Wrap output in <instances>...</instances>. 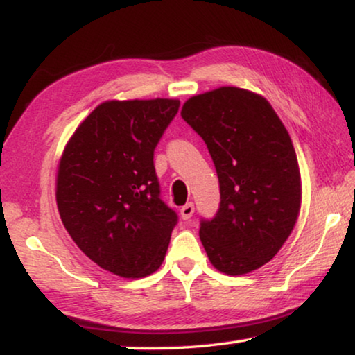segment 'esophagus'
I'll list each match as a JSON object with an SVG mask.
<instances>
[{
  "mask_svg": "<svg viewBox=\"0 0 355 355\" xmlns=\"http://www.w3.org/2000/svg\"><path fill=\"white\" fill-rule=\"evenodd\" d=\"M192 215H193V203L189 202L181 208V218L182 220H189Z\"/></svg>",
  "mask_w": 355,
  "mask_h": 355,
  "instance_id": "1",
  "label": "esophagus"
}]
</instances>
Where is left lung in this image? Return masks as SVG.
I'll return each mask as SVG.
<instances>
[{
  "mask_svg": "<svg viewBox=\"0 0 355 355\" xmlns=\"http://www.w3.org/2000/svg\"><path fill=\"white\" fill-rule=\"evenodd\" d=\"M181 116L205 140L220 179V210L200 225L208 260L230 276L259 270L293 232L302 203L288 130L265 96L239 87L193 95Z\"/></svg>",
  "mask_w": 355,
  "mask_h": 355,
  "instance_id": "obj_1",
  "label": "left lung"
}]
</instances>
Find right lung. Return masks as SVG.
<instances>
[{"label": "right lung", "instance_id": "add662e5", "mask_svg": "<svg viewBox=\"0 0 355 355\" xmlns=\"http://www.w3.org/2000/svg\"><path fill=\"white\" fill-rule=\"evenodd\" d=\"M176 98L108 100L67 140L56 203L77 247L100 268L144 278L162 266L178 215L159 198L153 150Z\"/></svg>", "mask_w": 355, "mask_h": 355}]
</instances>
